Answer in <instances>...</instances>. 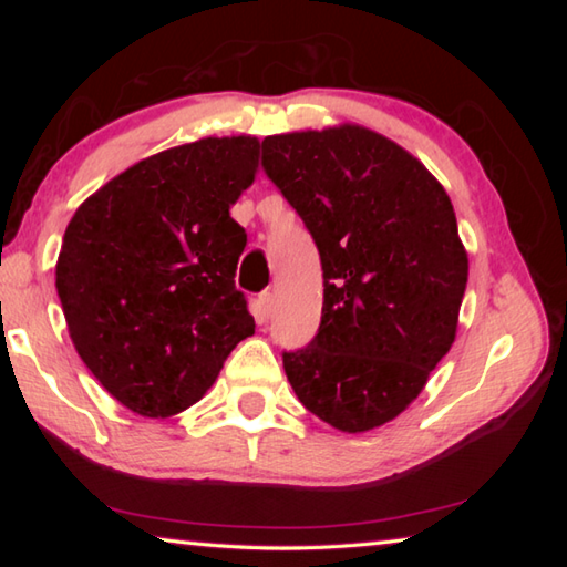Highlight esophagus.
<instances>
[{
	"mask_svg": "<svg viewBox=\"0 0 567 567\" xmlns=\"http://www.w3.org/2000/svg\"><path fill=\"white\" fill-rule=\"evenodd\" d=\"M257 305H260V320L265 322V320L270 318V315H272V307H275V295L265 290L260 297H257Z\"/></svg>",
	"mask_w": 567,
	"mask_h": 567,
	"instance_id": "34e87169",
	"label": "esophagus"
}]
</instances>
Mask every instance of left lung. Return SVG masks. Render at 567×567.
Returning <instances> with one entry per match:
<instances>
[{"label":"left lung","instance_id":"8db88e82","mask_svg":"<svg viewBox=\"0 0 567 567\" xmlns=\"http://www.w3.org/2000/svg\"><path fill=\"white\" fill-rule=\"evenodd\" d=\"M262 169L322 262V320L282 352L302 405L342 433L398 417L455 340L467 255L455 209L410 152L358 124L262 140Z\"/></svg>","mask_w":567,"mask_h":567}]
</instances>
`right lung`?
I'll return each instance as SVG.
<instances>
[{
    "label": "right lung",
    "instance_id": "add662e5",
    "mask_svg": "<svg viewBox=\"0 0 567 567\" xmlns=\"http://www.w3.org/2000/svg\"><path fill=\"white\" fill-rule=\"evenodd\" d=\"M260 142L207 137L152 155L76 209L56 295L80 358L145 417L187 410L255 332L235 287L247 233L229 217L252 185Z\"/></svg>",
    "mask_w": 567,
    "mask_h": 567
}]
</instances>
